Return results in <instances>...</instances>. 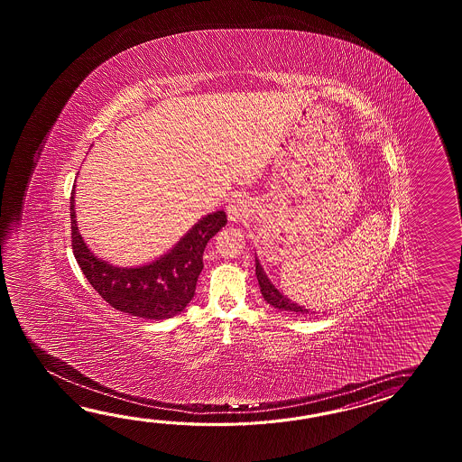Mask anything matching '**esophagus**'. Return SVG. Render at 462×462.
<instances>
[{
  "mask_svg": "<svg viewBox=\"0 0 462 462\" xmlns=\"http://www.w3.org/2000/svg\"><path fill=\"white\" fill-rule=\"evenodd\" d=\"M247 199L245 197H235L231 201H229V205H227V217L231 219V221H241L243 217L247 215Z\"/></svg>",
  "mask_w": 462,
  "mask_h": 462,
  "instance_id": "obj_1",
  "label": "esophagus"
}]
</instances>
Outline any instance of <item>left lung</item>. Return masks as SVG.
I'll return each mask as SVG.
<instances>
[{"label":"left lung","mask_w":462,"mask_h":462,"mask_svg":"<svg viewBox=\"0 0 462 462\" xmlns=\"http://www.w3.org/2000/svg\"><path fill=\"white\" fill-rule=\"evenodd\" d=\"M255 275H257V281H259V287H261V294L264 297L265 302L269 305H273L279 310H287V312H297V314H309V310L300 307V305L294 304L292 300H289L287 297L281 294L274 284L267 279V275L264 274L263 267L259 264V261H255Z\"/></svg>","instance_id":"left-lung-1"}]
</instances>
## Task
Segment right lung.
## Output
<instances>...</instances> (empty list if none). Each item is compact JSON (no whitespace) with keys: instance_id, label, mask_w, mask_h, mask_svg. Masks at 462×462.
Instances as JSON below:
<instances>
[{"instance_id":"obj_1","label":"right lung","mask_w":462,"mask_h":462,"mask_svg":"<svg viewBox=\"0 0 462 462\" xmlns=\"http://www.w3.org/2000/svg\"><path fill=\"white\" fill-rule=\"evenodd\" d=\"M226 223V213L217 211L198 221L168 254L155 263L128 269L114 267L97 259L84 245L76 225L74 189L70 197V239L82 274L114 309L150 320L170 319L189 304L203 269L208 241Z\"/></svg>"}]
</instances>
